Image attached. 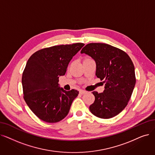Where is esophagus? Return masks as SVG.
Masks as SVG:
<instances>
[{"label": "esophagus", "instance_id": "1", "mask_svg": "<svg viewBox=\"0 0 155 155\" xmlns=\"http://www.w3.org/2000/svg\"><path fill=\"white\" fill-rule=\"evenodd\" d=\"M79 93H80V94H84L87 93V92H86L85 91H84V90H80Z\"/></svg>", "mask_w": 155, "mask_h": 155}]
</instances>
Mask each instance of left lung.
I'll return each instance as SVG.
<instances>
[{
    "label": "left lung",
    "mask_w": 155,
    "mask_h": 155,
    "mask_svg": "<svg viewBox=\"0 0 155 155\" xmlns=\"http://www.w3.org/2000/svg\"><path fill=\"white\" fill-rule=\"evenodd\" d=\"M80 52L95 61L96 75L105 85L103 92H92L95 101L89 107L91 112L104 119L117 116L127 105L136 85L131 59L122 50L103 43L87 44Z\"/></svg>",
    "instance_id": "1"
}]
</instances>
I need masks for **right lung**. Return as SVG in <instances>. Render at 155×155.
I'll return each instance as SVG.
<instances>
[{
    "label": "right lung",
    "mask_w": 155,
    "mask_h": 155,
    "mask_svg": "<svg viewBox=\"0 0 155 155\" xmlns=\"http://www.w3.org/2000/svg\"><path fill=\"white\" fill-rule=\"evenodd\" d=\"M83 43L55 45L40 49L30 56L22 75L24 99L40 120L56 123L68 114L78 91L60 87L59 77L65 75L72 58Z\"/></svg>",
    "instance_id": "obj_1"
}]
</instances>
